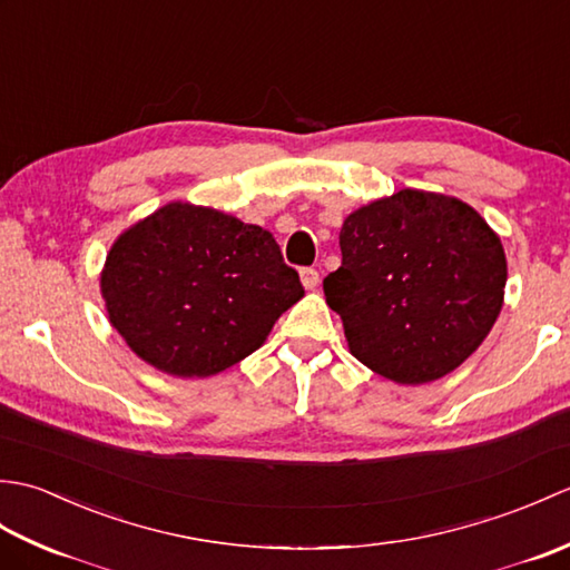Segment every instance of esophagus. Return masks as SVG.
I'll list each match as a JSON object with an SVG mask.
<instances>
[{
    "label": "esophagus",
    "mask_w": 570,
    "mask_h": 570,
    "mask_svg": "<svg viewBox=\"0 0 570 570\" xmlns=\"http://www.w3.org/2000/svg\"><path fill=\"white\" fill-rule=\"evenodd\" d=\"M318 282H321V276L316 269H313V266H304V269H301V284H304L306 288H316Z\"/></svg>",
    "instance_id": "1"
}]
</instances>
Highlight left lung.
I'll return each instance as SVG.
<instances>
[{"label":"left lung","instance_id":"obj_1","mask_svg":"<svg viewBox=\"0 0 570 570\" xmlns=\"http://www.w3.org/2000/svg\"><path fill=\"white\" fill-rule=\"evenodd\" d=\"M343 262L323 278L362 365L399 384L443 377L498 321L500 237L458 198L404 188L345 217Z\"/></svg>","mask_w":570,"mask_h":570}]
</instances>
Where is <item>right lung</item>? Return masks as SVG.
<instances>
[{"instance_id":"right-lung-1","label":"right lung","mask_w":570,"mask_h":570,"mask_svg":"<svg viewBox=\"0 0 570 570\" xmlns=\"http://www.w3.org/2000/svg\"><path fill=\"white\" fill-rule=\"evenodd\" d=\"M102 296L141 360L176 377H210L252 355L304 286L272 233L171 203L119 235Z\"/></svg>"}]
</instances>
